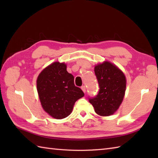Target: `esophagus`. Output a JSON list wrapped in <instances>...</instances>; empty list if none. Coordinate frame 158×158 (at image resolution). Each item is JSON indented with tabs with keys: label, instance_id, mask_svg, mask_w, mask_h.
Segmentation results:
<instances>
[{
	"label": "esophagus",
	"instance_id": "1",
	"mask_svg": "<svg viewBox=\"0 0 158 158\" xmlns=\"http://www.w3.org/2000/svg\"><path fill=\"white\" fill-rule=\"evenodd\" d=\"M81 89L83 90V92L85 93V92H86V88H85V85H83V86H82V87H81Z\"/></svg>",
	"mask_w": 158,
	"mask_h": 158
}]
</instances>
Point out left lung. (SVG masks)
Segmentation results:
<instances>
[{"mask_svg": "<svg viewBox=\"0 0 158 158\" xmlns=\"http://www.w3.org/2000/svg\"><path fill=\"white\" fill-rule=\"evenodd\" d=\"M94 73L99 91L94 97H89V102L99 115H113L119 108L125 94V75L116 66L109 62L96 66Z\"/></svg>", "mask_w": 158, "mask_h": 158, "instance_id": "left-lung-1", "label": "left lung"}]
</instances>
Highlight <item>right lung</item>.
Listing matches in <instances>:
<instances>
[{
	"instance_id": "obj_1",
	"label": "right lung",
	"mask_w": 158,
	"mask_h": 158,
	"mask_svg": "<svg viewBox=\"0 0 158 158\" xmlns=\"http://www.w3.org/2000/svg\"><path fill=\"white\" fill-rule=\"evenodd\" d=\"M36 86L43 109L58 119L69 116L75 102L84 96L81 89L75 85L74 77L67 72L64 63L54 62L43 70Z\"/></svg>"
}]
</instances>
